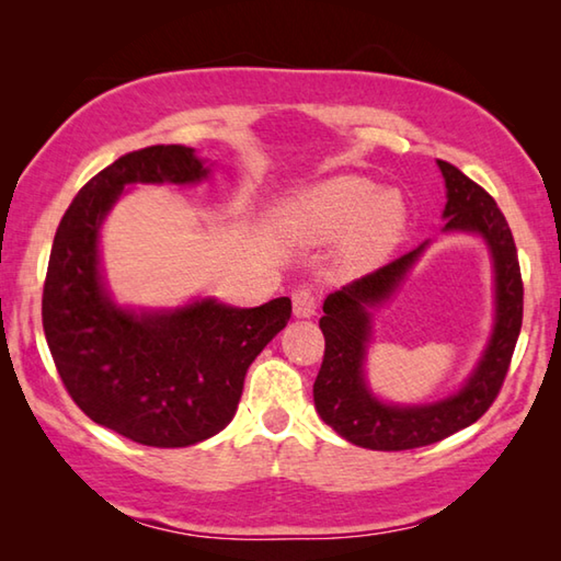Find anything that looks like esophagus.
<instances>
[{"instance_id": "obj_1", "label": "esophagus", "mask_w": 561, "mask_h": 561, "mask_svg": "<svg viewBox=\"0 0 561 561\" xmlns=\"http://www.w3.org/2000/svg\"><path fill=\"white\" fill-rule=\"evenodd\" d=\"M317 304H319L317 294L307 289V287H301V289L291 294V307H294V317H297V319L314 317L317 314Z\"/></svg>"}]
</instances>
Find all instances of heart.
<instances>
[{
	"label": "heart",
	"instance_id": "heart-1",
	"mask_svg": "<svg viewBox=\"0 0 561 561\" xmlns=\"http://www.w3.org/2000/svg\"><path fill=\"white\" fill-rule=\"evenodd\" d=\"M287 220L309 237L346 232V250L358 262H378L393 250L405 227V203L398 190L366 178H331L284 205Z\"/></svg>",
	"mask_w": 561,
	"mask_h": 561
}]
</instances>
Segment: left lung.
<instances>
[{"label":"left lung","instance_id":"8db88e82","mask_svg":"<svg viewBox=\"0 0 561 561\" xmlns=\"http://www.w3.org/2000/svg\"><path fill=\"white\" fill-rule=\"evenodd\" d=\"M438 168L448 190L443 232L478 234L490 250L495 270V324L478 366L458 391L433 403H386L368 388L364 368L374 334V311L393 297L431 240L329 294L324 317L319 319L327 348L314 381V405L321 421L358 448L411 450L468 428L497 398L522 329L525 289L505 215L485 190L458 168L445 160H438Z\"/></svg>","mask_w":561,"mask_h":561}]
</instances>
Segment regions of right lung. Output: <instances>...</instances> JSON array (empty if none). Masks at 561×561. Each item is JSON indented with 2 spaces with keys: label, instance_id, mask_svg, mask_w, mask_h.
<instances>
[{
  "label": "right lung",
  "instance_id": "right-lung-1",
  "mask_svg": "<svg viewBox=\"0 0 561 561\" xmlns=\"http://www.w3.org/2000/svg\"><path fill=\"white\" fill-rule=\"evenodd\" d=\"M210 175L185 146L121 156L73 197L56 230L42 321L66 391L93 423L153 448H187L234 417L247 368L287 327L291 299L240 309L213 297L175 309L113 301L101 225L126 185H195Z\"/></svg>",
  "mask_w": 561,
  "mask_h": 561
}]
</instances>
